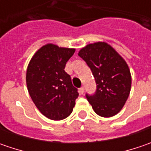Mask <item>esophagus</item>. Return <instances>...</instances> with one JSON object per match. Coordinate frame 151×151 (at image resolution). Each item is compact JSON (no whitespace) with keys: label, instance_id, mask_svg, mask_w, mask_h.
Masks as SVG:
<instances>
[{"label":"esophagus","instance_id":"34e87169","mask_svg":"<svg viewBox=\"0 0 151 151\" xmlns=\"http://www.w3.org/2000/svg\"><path fill=\"white\" fill-rule=\"evenodd\" d=\"M84 91H85L84 86H81V87L80 88V93H81V94H83V93H84Z\"/></svg>","mask_w":151,"mask_h":151}]
</instances>
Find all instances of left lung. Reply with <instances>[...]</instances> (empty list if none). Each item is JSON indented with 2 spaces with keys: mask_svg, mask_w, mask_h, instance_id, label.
I'll return each mask as SVG.
<instances>
[{
  "mask_svg": "<svg viewBox=\"0 0 151 151\" xmlns=\"http://www.w3.org/2000/svg\"><path fill=\"white\" fill-rule=\"evenodd\" d=\"M78 55L90 67L96 83V92L86 96L101 117L116 115L124 106L131 89V75L125 60L104 42L86 45Z\"/></svg>",
  "mask_w": 151,
  "mask_h": 151,
  "instance_id": "8db88e82",
  "label": "left lung"
}]
</instances>
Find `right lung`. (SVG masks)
<instances>
[{
  "mask_svg": "<svg viewBox=\"0 0 151 151\" xmlns=\"http://www.w3.org/2000/svg\"><path fill=\"white\" fill-rule=\"evenodd\" d=\"M75 49L48 44L34 54L27 69L29 95L40 113L52 120H62L72 113L77 88L65 71Z\"/></svg>",
  "mask_w": 151,
  "mask_h": 151,
  "instance_id": "obj_1",
  "label": "right lung"
}]
</instances>
